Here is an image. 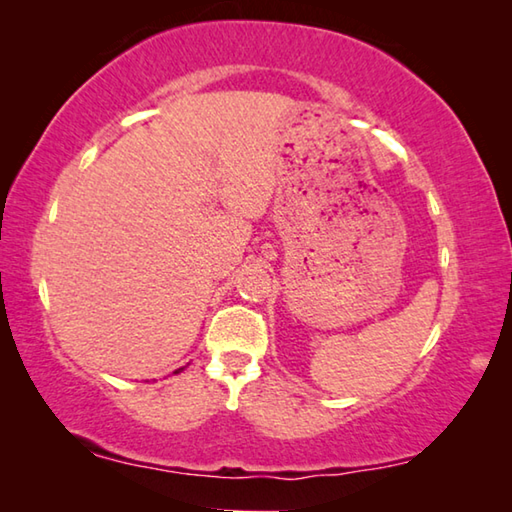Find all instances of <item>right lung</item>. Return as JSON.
Segmentation results:
<instances>
[{"label":"right lung","mask_w":512,"mask_h":512,"mask_svg":"<svg viewBox=\"0 0 512 512\" xmlns=\"http://www.w3.org/2000/svg\"><path fill=\"white\" fill-rule=\"evenodd\" d=\"M180 370H185V368H178V370H176V372H180Z\"/></svg>","instance_id":"right-lung-1"}]
</instances>
